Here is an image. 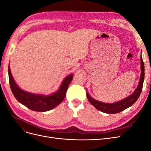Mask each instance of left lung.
Wrapping results in <instances>:
<instances>
[{
  "label": "left lung",
  "instance_id": "left-lung-1",
  "mask_svg": "<svg viewBox=\"0 0 151 151\" xmlns=\"http://www.w3.org/2000/svg\"><path fill=\"white\" fill-rule=\"evenodd\" d=\"M140 67H141V75L139 80V83L137 88H136L134 92L132 93L129 96L123 99L120 101H118L114 103H103L101 101H99L91 98L89 93L86 92L87 98L89 100L90 103L100 111L103 113H109V114H114L118 113L120 111H122L124 109L129 108L132 105H133L137 100L138 99L139 96L142 90L143 83L144 80V64L142 60V55L140 56Z\"/></svg>",
  "mask_w": 151,
  "mask_h": 151
}]
</instances>
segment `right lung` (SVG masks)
Listing matches in <instances>:
<instances>
[{
  "mask_svg": "<svg viewBox=\"0 0 151 151\" xmlns=\"http://www.w3.org/2000/svg\"><path fill=\"white\" fill-rule=\"evenodd\" d=\"M8 73L11 89L16 99L31 110L40 112L49 111L62 102L65 97L68 86L73 78L72 74L67 76L57 92L45 96L28 93L21 89L14 80L9 65L8 67Z\"/></svg>",
  "mask_w": 151,
  "mask_h": 151,
  "instance_id": "add662e5",
  "label": "right lung"
}]
</instances>
